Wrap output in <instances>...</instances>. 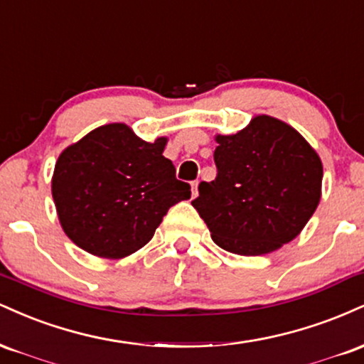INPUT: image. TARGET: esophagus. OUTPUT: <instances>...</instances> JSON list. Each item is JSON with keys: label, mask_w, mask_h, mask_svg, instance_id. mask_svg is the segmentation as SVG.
I'll return each instance as SVG.
<instances>
[{"label": "esophagus", "mask_w": 364, "mask_h": 364, "mask_svg": "<svg viewBox=\"0 0 364 364\" xmlns=\"http://www.w3.org/2000/svg\"><path fill=\"white\" fill-rule=\"evenodd\" d=\"M196 195H198V181H193L191 183V196L195 198Z\"/></svg>", "instance_id": "esophagus-1"}]
</instances>
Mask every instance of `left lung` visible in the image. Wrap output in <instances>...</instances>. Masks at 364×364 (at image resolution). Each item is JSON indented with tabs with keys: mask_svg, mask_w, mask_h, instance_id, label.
Wrapping results in <instances>:
<instances>
[{
	"mask_svg": "<svg viewBox=\"0 0 364 364\" xmlns=\"http://www.w3.org/2000/svg\"><path fill=\"white\" fill-rule=\"evenodd\" d=\"M217 178L191 202L217 246L258 257L289 243L321 196L323 166L291 124L258 114L235 135H215Z\"/></svg>",
	"mask_w": 364,
	"mask_h": 364,
	"instance_id": "8db88e82",
	"label": "left lung"
}]
</instances>
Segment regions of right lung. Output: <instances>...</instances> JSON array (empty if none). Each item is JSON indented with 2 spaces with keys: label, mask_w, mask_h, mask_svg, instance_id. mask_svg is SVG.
I'll return each mask as SVG.
<instances>
[{
  "label": "right lung",
  "mask_w": 364,
  "mask_h": 364,
  "mask_svg": "<svg viewBox=\"0 0 364 364\" xmlns=\"http://www.w3.org/2000/svg\"><path fill=\"white\" fill-rule=\"evenodd\" d=\"M168 136L145 141L124 123L92 129L58 157L51 193L65 235L99 258L139 252L174 203L191 196L162 156Z\"/></svg>",
  "instance_id": "1"
}]
</instances>
